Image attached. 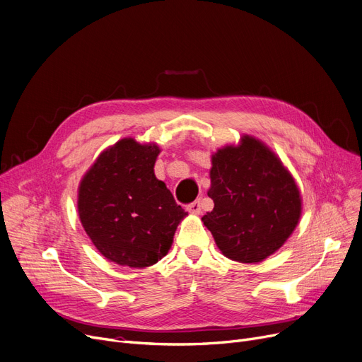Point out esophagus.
<instances>
[{"mask_svg": "<svg viewBox=\"0 0 362 362\" xmlns=\"http://www.w3.org/2000/svg\"><path fill=\"white\" fill-rule=\"evenodd\" d=\"M186 210L189 211L191 214H199L201 213V206H199V201H194L192 204L186 207Z\"/></svg>", "mask_w": 362, "mask_h": 362, "instance_id": "obj_1", "label": "esophagus"}]
</instances>
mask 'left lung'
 <instances>
[{
  "label": "left lung",
  "instance_id": "obj_1",
  "mask_svg": "<svg viewBox=\"0 0 362 362\" xmlns=\"http://www.w3.org/2000/svg\"><path fill=\"white\" fill-rule=\"evenodd\" d=\"M209 197L202 217L222 255L259 263L274 255L302 216V195L288 168L262 140L244 134L238 145L211 155Z\"/></svg>",
  "mask_w": 362,
  "mask_h": 362
}]
</instances>
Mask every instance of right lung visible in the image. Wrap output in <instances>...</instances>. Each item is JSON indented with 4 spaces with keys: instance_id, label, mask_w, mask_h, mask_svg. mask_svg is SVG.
Masks as SVG:
<instances>
[{
    "instance_id": "obj_1",
    "label": "right lung",
    "mask_w": 362,
    "mask_h": 362,
    "mask_svg": "<svg viewBox=\"0 0 362 362\" xmlns=\"http://www.w3.org/2000/svg\"><path fill=\"white\" fill-rule=\"evenodd\" d=\"M161 149L124 137L106 148L78 186V214L109 262L142 269L161 260L187 213L153 173Z\"/></svg>"
}]
</instances>
